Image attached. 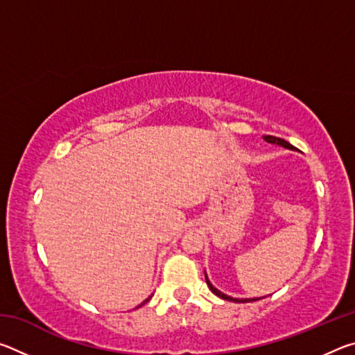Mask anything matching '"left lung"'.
<instances>
[{"label":"left lung","instance_id":"obj_1","mask_svg":"<svg viewBox=\"0 0 355 355\" xmlns=\"http://www.w3.org/2000/svg\"><path fill=\"white\" fill-rule=\"evenodd\" d=\"M263 139L266 141V142H269V144H274V146H280V147H284V148H288V150H296L294 148L290 142H286L285 139H280V137H275V136H263ZM205 280H207V285H208V288L209 290H211L216 296L218 297H220V299H224V300H232V302H241V304H245V302H254V300H260L261 297H249V299H238V297H232V296H227V294H224L222 291H219L218 288L216 286H213V284L211 282L208 280V275H207V272H205Z\"/></svg>","mask_w":355,"mask_h":355}]
</instances>
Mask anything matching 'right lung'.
<instances>
[{
	"label": "right lung",
	"mask_w": 355,
	"mask_h": 355,
	"mask_svg": "<svg viewBox=\"0 0 355 355\" xmlns=\"http://www.w3.org/2000/svg\"><path fill=\"white\" fill-rule=\"evenodd\" d=\"M148 299H150V297H148ZM148 299H146V300H144V302H142V304H146V302H147V300H148ZM142 304H141V305H142ZM141 305H139V307H141Z\"/></svg>",
	"instance_id": "obj_1"
}]
</instances>
